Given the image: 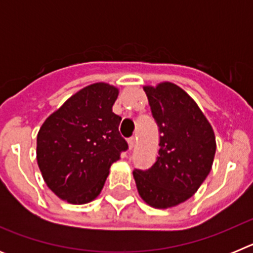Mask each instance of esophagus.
Wrapping results in <instances>:
<instances>
[{
    "instance_id": "34e87169",
    "label": "esophagus",
    "mask_w": 253,
    "mask_h": 253,
    "mask_svg": "<svg viewBox=\"0 0 253 253\" xmlns=\"http://www.w3.org/2000/svg\"><path fill=\"white\" fill-rule=\"evenodd\" d=\"M128 146L129 149H133L134 147H135V138H130V139L128 140Z\"/></svg>"
}]
</instances>
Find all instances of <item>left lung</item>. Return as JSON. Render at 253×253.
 Instances as JSON below:
<instances>
[{
	"mask_svg": "<svg viewBox=\"0 0 253 253\" xmlns=\"http://www.w3.org/2000/svg\"><path fill=\"white\" fill-rule=\"evenodd\" d=\"M143 88L160 128V151L151 169H134L133 176L143 202L169 209L191 198L209 175L215 135L204 113L180 86L161 82Z\"/></svg>",
	"mask_w": 253,
	"mask_h": 253,
	"instance_id": "obj_1",
	"label": "left lung"
}]
</instances>
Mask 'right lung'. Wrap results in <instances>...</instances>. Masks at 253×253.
<instances>
[{"mask_svg":"<svg viewBox=\"0 0 253 253\" xmlns=\"http://www.w3.org/2000/svg\"><path fill=\"white\" fill-rule=\"evenodd\" d=\"M119 88L105 82L84 87L50 114L37 137V161L46 186L69 204L101 193L110 167L128 143L113 113Z\"/></svg>","mask_w":253,"mask_h":253,"instance_id":"obj_1","label":"right lung"}]
</instances>
